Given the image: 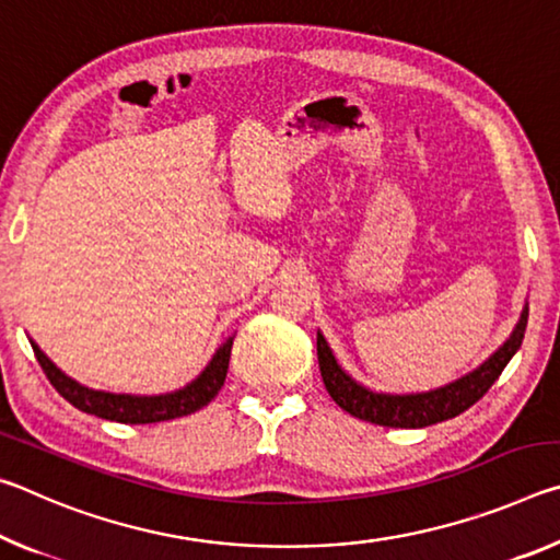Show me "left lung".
I'll return each instance as SVG.
<instances>
[{
  "label": "left lung",
  "mask_w": 560,
  "mask_h": 560,
  "mask_svg": "<svg viewBox=\"0 0 560 560\" xmlns=\"http://www.w3.org/2000/svg\"><path fill=\"white\" fill-rule=\"evenodd\" d=\"M528 324V301L524 303V311L516 320L511 336L501 343L494 353H491L485 363L474 368L471 373L457 377L442 387H434L428 393H377L358 383L353 375H348L330 350L326 336H316V350H318V368L320 377L328 395L334 397L340 410L358 417V420L383 424V428H405L417 430L428 428V424H438L452 417L462 415L464 410L485 397V393L494 385L497 377L504 371L506 363L514 358L521 348Z\"/></svg>",
  "instance_id": "left-lung-1"
}]
</instances>
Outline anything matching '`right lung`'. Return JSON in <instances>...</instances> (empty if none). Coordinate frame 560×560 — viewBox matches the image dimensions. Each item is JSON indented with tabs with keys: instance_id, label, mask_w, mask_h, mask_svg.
Masks as SVG:
<instances>
[{
	"instance_id": "1",
	"label": "right lung",
	"mask_w": 560,
	"mask_h": 560,
	"mask_svg": "<svg viewBox=\"0 0 560 560\" xmlns=\"http://www.w3.org/2000/svg\"><path fill=\"white\" fill-rule=\"evenodd\" d=\"M232 340L230 336L224 343L214 350L210 363L202 368V373L189 381L185 387L163 395H128V393H106V390H93L89 385H81L79 381L66 375L54 360L44 353V350L34 343V355L39 360L42 371L49 377V383L56 387L63 400H69L73 407H79L81 412L103 417V420L122 422V424H153L175 420V417L192 415L202 410L207 402L214 400V395L222 390L226 368H230L232 355Z\"/></svg>"
}]
</instances>
